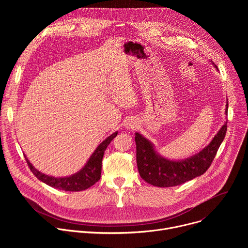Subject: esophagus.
I'll use <instances>...</instances> for the list:
<instances>
[{"mask_svg":"<svg viewBox=\"0 0 248 248\" xmlns=\"http://www.w3.org/2000/svg\"><path fill=\"white\" fill-rule=\"evenodd\" d=\"M134 122L132 121V120H128V121H126V123H125V127L126 128H134Z\"/></svg>","mask_w":248,"mask_h":248,"instance_id":"1","label":"esophagus"}]
</instances>
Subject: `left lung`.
<instances>
[{
	"label": "left lung",
	"mask_w": 248,
	"mask_h": 248,
	"mask_svg": "<svg viewBox=\"0 0 248 248\" xmlns=\"http://www.w3.org/2000/svg\"><path fill=\"white\" fill-rule=\"evenodd\" d=\"M226 113L228 114V103ZM227 127V124H224L211 143L198 154L178 162L160 157L149 141L136 132V162L140 176L154 186L170 187L203 174L213 162L225 138Z\"/></svg>",
	"instance_id": "left-lung-1"
}]
</instances>
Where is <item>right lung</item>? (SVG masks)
I'll list each match as a JSON object with an SVG mask.
<instances>
[{
    "instance_id": "add662e5",
    "label": "right lung",
    "mask_w": 248,
    "mask_h": 248,
    "mask_svg": "<svg viewBox=\"0 0 248 248\" xmlns=\"http://www.w3.org/2000/svg\"><path fill=\"white\" fill-rule=\"evenodd\" d=\"M117 135H118V132L116 131L115 133L110 135L108 138H106L96 148V150L88 160L87 164L84 166V168L80 171H78L74 175L65 176V178H55V176H50L45 173H42L30 164V162L27 160L26 157H25V160L27 162V165L30 170L33 172V174L36 176L39 181L45 183L46 185L54 188H58L65 191L85 190L100 180L101 170H102V159H103L105 150Z\"/></svg>"
}]
</instances>
